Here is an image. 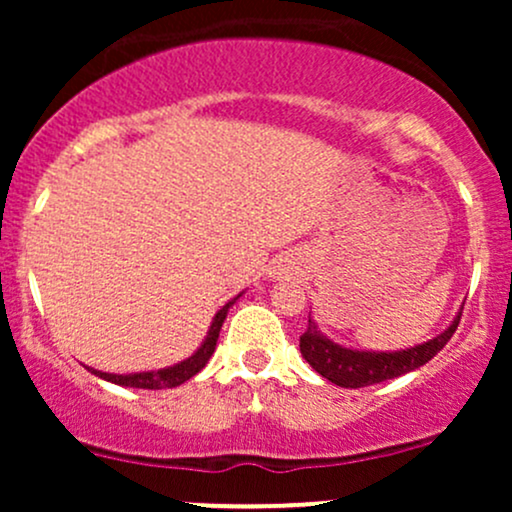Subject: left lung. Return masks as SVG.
<instances>
[{"mask_svg":"<svg viewBox=\"0 0 512 512\" xmlns=\"http://www.w3.org/2000/svg\"><path fill=\"white\" fill-rule=\"evenodd\" d=\"M460 317L462 310L452 320L448 330L440 332L438 337L402 351L346 349V346H339L332 339H327L325 334L317 330L315 322L308 320V330L301 337V354L322 378H327L339 387H354L356 390V387L385 383V380L399 378V375L424 366L450 342L457 325H460Z\"/></svg>","mask_w":512,"mask_h":512,"instance_id":"8db88e82","label":"left lung"}]
</instances>
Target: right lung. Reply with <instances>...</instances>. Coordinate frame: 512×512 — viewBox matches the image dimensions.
Here are the masks:
<instances>
[{
    "label": "right lung",
    "instance_id": "1",
    "mask_svg": "<svg viewBox=\"0 0 512 512\" xmlns=\"http://www.w3.org/2000/svg\"><path fill=\"white\" fill-rule=\"evenodd\" d=\"M236 301H238V296L223 305L219 313L214 315V320H211V327H209L207 337H204L202 346H199V349L190 358L175 363V366H168L161 370H146V373H129V375L103 373V370H96V368H88V370H91L93 375H98V378L108 380V383L125 385V387H139V390H163V387H178L185 383V380H190L192 375H197L204 366H207V361L216 349V339H219L221 325H223V320H226L228 308H231Z\"/></svg>",
    "mask_w": 512,
    "mask_h": 512
}]
</instances>
